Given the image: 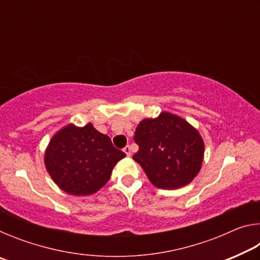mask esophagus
Returning a JSON list of instances; mask_svg holds the SVG:
<instances>
[{
	"instance_id": "1",
	"label": "esophagus",
	"mask_w": 260,
	"mask_h": 260,
	"mask_svg": "<svg viewBox=\"0 0 260 260\" xmlns=\"http://www.w3.org/2000/svg\"><path fill=\"white\" fill-rule=\"evenodd\" d=\"M124 152L126 153L127 157H129V156H131V147H129V146H126V147L124 148Z\"/></svg>"
}]
</instances>
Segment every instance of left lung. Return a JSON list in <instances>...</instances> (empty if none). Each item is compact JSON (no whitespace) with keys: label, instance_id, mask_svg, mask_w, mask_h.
<instances>
[{"label":"left lung","instance_id":"obj_1","mask_svg":"<svg viewBox=\"0 0 260 260\" xmlns=\"http://www.w3.org/2000/svg\"><path fill=\"white\" fill-rule=\"evenodd\" d=\"M139 162L153 186L178 189L199 174L204 157V141L195 127L177 114L162 111L157 118L140 121L135 129Z\"/></svg>","mask_w":260,"mask_h":260}]
</instances>
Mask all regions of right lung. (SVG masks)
<instances>
[{
	"instance_id": "obj_1",
	"label": "right lung",
	"mask_w": 260,
	"mask_h": 260,
	"mask_svg": "<svg viewBox=\"0 0 260 260\" xmlns=\"http://www.w3.org/2000/svg\"><path fill=\"white\" fill-rule=\"evenodd\" d=\"M126 155L108 135L87 124H69L52 136L45 152L48 173L61 190L91 195L109 181L113 167Z\"/></svg>"
}]
</instances>
